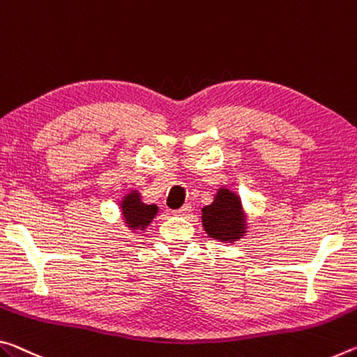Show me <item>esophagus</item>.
Wrapping results in <instances>:
<instances>
[{
    "label": "esophagus",
    "instance_id": "34e87169",
    "mask_svg": "<svg viewBox=\"0 0 357 357\" xmlns=\"http://www.w3.org/2000/svg\"><path fill=\"white\" fill-rule=\"evenodd\" d=\"M190 211H192V206L189 205V203H185V205H184V206H181L179 209H174L173 214H174V216L185 218V216H188V214H190Z\"/></svg>",
    "mask_w": 357,
    "mask_h": 357
}]
</instances>
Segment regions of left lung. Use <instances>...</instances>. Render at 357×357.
I'll return each mask as SVG.
<instances>
[{
	"instance_id": "8db88e82",
	"label": "left lung",
	"mask_w": 357,
	"mask_h": 357,
	"mask_svg": "<svg viewBox=\"0 0 357 357\" xmlns=\"http://www.w3.org/2000/svg\"><path fill=\"white\" fill-rule=\"evenodd\" d=\"M202 225L209 238L220 243H236L245 238L250 224L240 195L227 185L219 188L211 205L202 208Z\"/></svg>"
}]
</instances>
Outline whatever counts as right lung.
I'll list each match as a JSON object with an SVG mask.
<instances>
[{
  "label": "right lung",
  "instance_id": "obj_1",
  "mask_svg": "<svg viewBox=\"0 0 357 357\" xmlns=\"http://www.w3.org/2000/svg\"><path fill=\"white\" fill-rule=\"evenodd\" d=\"M119 209H121L122 222L126 229L132 234H144L149 225L154 222L158 213L155 203H144L141 192L138 189H130L119 200Z\"/></svg>",
  "mask_w": 357,
  "mask_h": 357
}]
</instances>
